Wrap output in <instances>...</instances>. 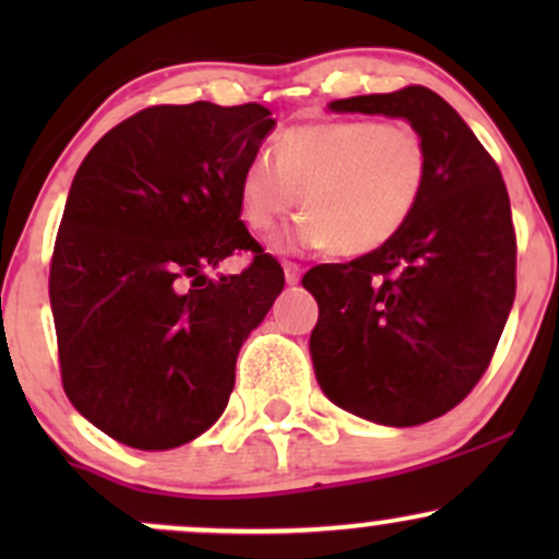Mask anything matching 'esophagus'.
Segmentation results:
<instances>
[{"instance_id": "34e87169", "label": "esophagus", "mask_w": 559, "mask_h": 559, "mask_svg": "<svg viewBox=\"0 0 559 559\" xmlns=\"http://www.w3.org/2000/svg\"><path fill=\"white\" fill-rule=\"evenodd\" d=\"M284 275H286V284L288 286H297L299 278H301V265H297V262H284Z\"/></svg>"}]
</instances>
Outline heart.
<instances>
[{"instance_id":"1","label":"heart","mask_w":559,"mask_h":559,"mask_svg":"<svg viewBox=\"0 0 559 559\" xmlns=\"http://www.w3.org/2000/svg\"><path fill=\"white\" fill-rule=\"evenodd\" d=\"M426 181L428 150L418 128L402 120H320L281 133L273 159L247 163L239 213L247 228L267 234L299 202L305 217L275 247H329L360 258L402 234Z\"/></svg>"}]
</instances>
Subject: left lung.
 <instances>
[{"instance_id":"left-lung-1","label":"left lung","mask_w":559,"mask_h":559,"mask_svg":"<svg viewBox=\"0 0 559 559\" xmlns=\"http://www.w3.org/2000/svg\"><path fill=\"white\" fill-rule=\"evenodd\" d=\"M329 107L418 128L428 181L386 247L316 265L301 278L318 301L316 378L346 413L420 426L471 394L504 331L515 299L510 197L476 133L431 88L349 96Z\"/></svg>"}]
</instances>
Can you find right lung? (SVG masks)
I'll return each instance as SVG.
<instances>
[{
	"label": "right lung",
	"instance_id": "right-lung-1",
	"mask_svg": "<svg viewBox=\"0 0 559 559\" xmlns=\"http://www.w3.org/2000/svg\"><path fill=\"white\" fill-rule=\"evenodd\" d=\"M273 126L254 102L146 107L75 173L49 267L62 389L120 444L181 447L226 409L241 344L284 288L239 213ZM241 248L249 269L209 278Z\"/></svg>",
	"mask_w": 559,
	"mask_h": 559
}]
</instances>
